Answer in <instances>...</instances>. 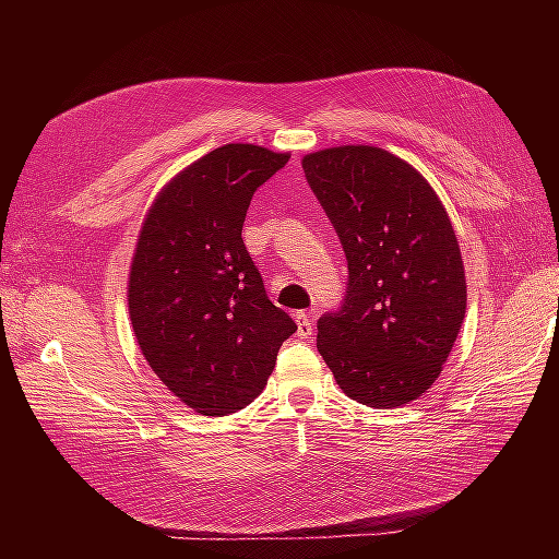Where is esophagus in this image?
<instances>
[{
  "mask_svg": "<svg viewBox=\"0 0 559 559\" xmlns=\"http://www.w3.org/2000/svg\"><path fill=\"white\" fill-rule=\"evenodd\" d=\"M294 319H296V324H298V335H300V337H310L312 331H314V326H312V321H310L308 312H296Z\"/></svg>",
  "mask_w": 559,
  "mask_h": 559,
  "instance_id": "obj_1",
  "label": "esophagus"
}]
</instances>
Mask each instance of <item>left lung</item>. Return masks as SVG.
<instances>
[{
  "mask_svg": "<svg viewBox=\"0 0 559 559\" xmlns=\"http://www.w3.org/2000/svg\"><path fill=\"white\" fill-rule=\"evenodd\" d=\"M302 170L347 259L341 306L317 321V349L343 392L370 408L421 396L466 312L460 245L431 186L378 146H335Z\"/></svg>",
  "mask_w": 559,
  "mask_h": 559,
  "instance_id": "1",
  "label": "left lung"
}]
</instances>
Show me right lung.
Segmentation results:
<instances>
[{
	"mask_svg": "<svg viewBox=\"0 0 559 559\" xmlns=\"http://www.w3.org/2000/svg\"><path fill=\"white\" fill-rule=\"evenodd\" d=\"M286 163L263 146H218L167 183L140 233L128 289L134 335L163 384L202 415L257 399L298 329L267 298L242 240L253 193Z\"/></svg>",
	"mask_w": 559,
	"mask_h": 559,
	"instance_id": "right-lung-1",
	"label": "right lung"
}]
</instances>
